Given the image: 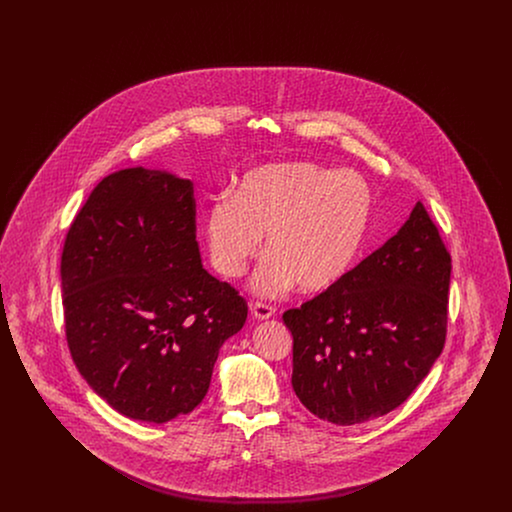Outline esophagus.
<instances>
[{
	"instance_id": "1",
	"label": "esophagus",
	"mask_w": 512,
	"mask_h": 512,
	"mask_svg": "<svg viewBox=\"0 0 512 512\" xmlns=\"http://www.w3.org/2000/svg\"><path fill=\"white\" fill-rule=\"evenodd\" d=\"M274 313H276V309L272 305H267V303H253L251 305V315L257 318V320H267Z\"/></svg>"
}]
</instances>
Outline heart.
I'll list each match as a JSON object with an SVG mask.
<instances>
[{"label": "heart", "mask_w": 512, "mask_h": 512, "mask_svg": "<svg viewBox=\"0 0 512 512\" xmlns=\"http://www.w3.org/2000/svg\"><path fill=\"white\" fill-rule=\"evenodd\" d=\"M374 197L353 171L309 161L272 163L244 174L234 195L213 201L205 217L211 265L238 278L261 253L251 288L278 295L293 288L322 293L340 284L355 265L372 217Z\"/></svg>", "instance_id": "heart-1"}]
</instances>
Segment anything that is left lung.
<instances>
[{"mask_svg": "<svg viewBox=\"0 0 512 512\" xmlns=\"http://www.w3.org/2000/svg\"><path fill=\"white\" fill-rule=\"evenodd\" d=\"M451 257L424 205L340 284L284 313L292 386L311 413L338 426L399 407L445 343Z\"/></svg>", "mask_w": 512, "mask_h": 512, "instance_id": "1", "label": "left lung"}]
</instances>
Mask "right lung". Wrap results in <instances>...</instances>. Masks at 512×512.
<instances>
[{
  "instance_id": "obj_1",
  "label": "right lung",
  "mask_w": 512,
  "mask_h": 512,
  "mask_svg": "<svg viewBox=\"0 0 512 512\" xmlns=\"http://www.w3.org/2000/svg\"><path fill=\"white\" fill-rule=\"evenodd\" d=\"M67 341L117 413L163 424L203 401L244 297L211 276L195 240L194 184L144 167L105 176L61 255Z\"/></svg>"
}]
</instances>
